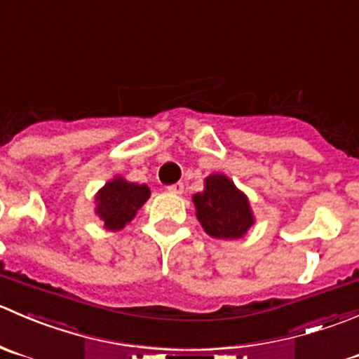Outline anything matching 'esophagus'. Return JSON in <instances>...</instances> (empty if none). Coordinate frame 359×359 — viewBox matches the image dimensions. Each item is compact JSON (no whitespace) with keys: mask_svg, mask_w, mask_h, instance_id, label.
<instances>
[{"mask_svg":"<svg viewBox=\"0 0 359 359\" xmlns=\"http://www.w3.org/2000/svg\"><path fill=\"white\" fill-rule=\"evenodd\" d=\"M183 190H184L183 183H175L168 187V191H171V194H183Z\"/></svg>","mask_w":359,"mask_h":359,"instance_id":"esophagus-1","label":"esophagus"}]
</instances>
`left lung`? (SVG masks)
Instances as JSON below:
<instances>
[{"label":"left lung","instance_id":"left-lung-1","mask_svg":"<svg viewBox=\"0 0 359 359\" xmlns=\"http://www.w3.org/2000/svg\"><path fill=\"white\" fill-rule=\"evenodd\" d=\"M204 183V191L194 195V204L205 232L216 239L243 237L255 222L246 195L223 175L209 176Z\"/></svg>","mask_w":359,"mask_h":359}]
</instances>
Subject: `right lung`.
<instances>
[{"label":"right lung","instance_id":"right-lung-1","mask_svg":"<svg viewBox=\"0 0 359 359\" xmlns=\"http://www.w3.org/2000/svg\"><path fill=\"white\" fill-rule=\"evenodd\" d=\"M150 188L147 184L129 183L123 178H115L97 191L95 212L104 222L108 230H120L136 216V211L148 201Z\"/></svg>","mask_w":359,"mask_h":359}]
</instances>
